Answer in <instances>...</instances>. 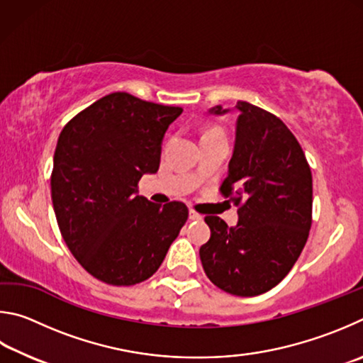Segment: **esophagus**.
I'll list each match as a JSON object with an SVG mask.
<instances>
[{
  "instance_id": "obj_1",
  "label": "esophagus",
  "mask_w": 363,
  "mask_h": 363,
  "mask_svg": "<svg viewBox=\"0 0 363 363\" xmlns=\"http://www.w3.org/2000/svg\"><path fill=\"white\" fill-rule=\"evenodd\" d=\"M189 220L201 221V220H204V217H202V215H201V213H198V212H194V211H189Z\"/></svg>"
}]
</instances>
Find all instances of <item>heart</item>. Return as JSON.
I'll return each mask as SVG.
<instances>
[{
    "mask_svg": "<svg viewBox=\"0 0 363 363\" xmlns=\"http://www.w3.org/2000/svg\"><path fill=\"white\" fill-rule=\"evenodd\" d=\"M208 135H225V133L221 132L220 129H208L202 137H208Z\"/></svg>",
    "mask_w": 363,
    "mask_h": 363,
    "instance_id": "heart-1",
    "label": "heart"
}]
</instances>
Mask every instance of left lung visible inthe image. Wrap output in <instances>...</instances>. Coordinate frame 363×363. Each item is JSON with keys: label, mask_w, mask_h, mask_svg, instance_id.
I'll use <instances>...</instances> for the list:
<instances>
[{"label": "left lung", "mask_w": 363, "mask_h": 363, "mask_svg": "<svg viewBox=\"0 0 363 363\" xmlns=\"http://www.w3.org/2000/svg\"><path fill=\"white\" fill-rule=\"evenodd\" d=\"M236 138L221 193L242 206L236 226L207 215L211 239L199 249L207 277L238 296H257L282 281L306 244L313 175L294 133L274 114L238 101ZM211 114L230 108L217 105Z\"/></svg>", "instance_id": "left-lung-1"}]
</instances>
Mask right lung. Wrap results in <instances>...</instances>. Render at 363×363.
<instances>
[{"instance_id":"1","label":"right lung","mask_w":363,"mask_h":363,"mask_svg":"<svg viewBox=\"0 0 363 363\" xmlns=\"http://www.w3.org/2000/svg\"><path fill=\"white\" fill-rule=\"evenodd\" d=\"M182 111L114 92L60 132L50 177L55 218L73 257L101 282L146 281L186 223L183 202L155 204L137 189L157 172L164 133Z\"/></svg>"}]
</instances>
